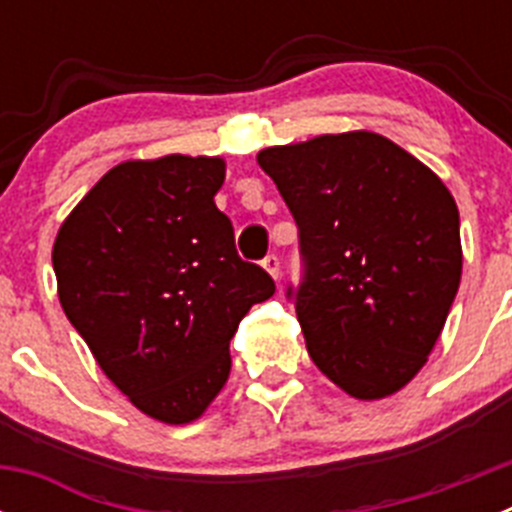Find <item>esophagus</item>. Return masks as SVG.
<instances>
[{"mask_svg":"<svg viewBox=\"0 0 512 512\" xmlns=\"http://www.w3.org/2000/svg\"><path fill=\"white\" fill-rule=\"evenodd\" d=\"M261 264H264V269L269 271L271 277L279 279V256H277V253H269V256H266V259L261 261Z\"/></svg>","mask_w":512,"mask_h":512,"instance_id":"34e87169","label":"esophagus"}]
</instances>
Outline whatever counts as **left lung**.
Here are the masks:
<instances>
[{
	"label": "left lung",
	"mask_w": 512,
	"mask_h": 512,
	"mask_svg": "<svg viewBox=\"0 0 512 512\" xmlns=\"http://www.w3.org/2000/svg\"><path fill=\"white\" fill-rule=\"evenodd\" d=\"M300 230L289 287L307 354L356 400L423 369L461 282L459 210L446 184L384 135L354 130L256 156Z\"/></svg>",
	"instance_id": "8db88e82"
}]
</instances>
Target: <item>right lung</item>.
Listing matches in <instances>:
<instances>
[{"instance_id": "right-lung-1", "label": "right lung", "mask_w": 512, "mask_h": 512, "mask_svg": "<svg viewBox=\"0 0 512 512\" xmlns=\"http://www.w3.org/2000/svg\"><path fill=\"white\" fill-rule=\"evenodd\" d=\"M225 161H125L94 184L53 243L58 300L102 372L140 413L200 418L230 374V338L274 279L235 251L215 207Z\"/></svg>"}]
</instances>
